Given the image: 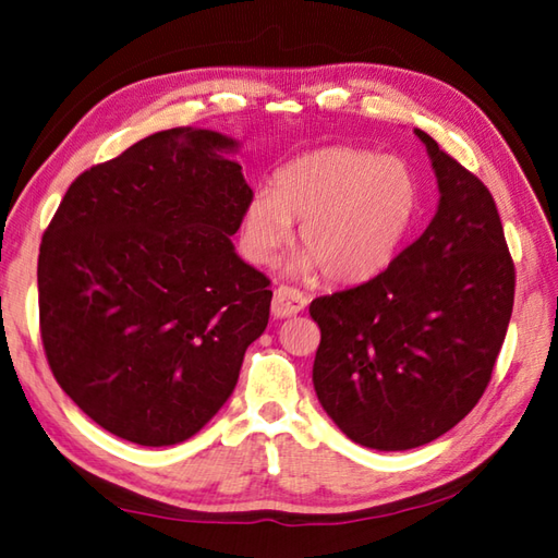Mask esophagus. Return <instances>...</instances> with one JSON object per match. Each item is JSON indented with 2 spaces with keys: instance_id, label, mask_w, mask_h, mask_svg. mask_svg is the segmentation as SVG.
Wrapping results in <instances>:
<instances>
[{
  "instance_id": "1",
  "label": "esophagus",
  "mask_w": 558,
  "mask_h": 558,
  "mask_svg": "<svg viewBox=\"0 0 558 558\" xmlns=\"http://www.w3.org/2000/svg\"><path fill=\"white\" fill-rule=\"evenodd\" d=\"M306 306V298L298 290V288H288V286H280L276 292H272V304H270V312L276 318H288L300 314Z\"/></svg>"
}]
</instances>
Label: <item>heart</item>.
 I'll return each instance as SVG.
<instances>
[{
    "label": "heart",
    "instance_id": "obj_1",
    "mask_svg": "<svg viewBox=\"0 0 558 558\" xmlns=\"http://www.w3.org/2000/svg\"><path fill=\"white\" fill-rule=\"evenodd\" d=\"M417 210V184L396 158L330 146L288 162L272 177V192H254L244 206L242 248L268 264L300 222L292 276L322 270L328 282H362L393 258Z\"/></svg>",
    "mask_w": 558,
    "mask_h": 558
}]
</instances>
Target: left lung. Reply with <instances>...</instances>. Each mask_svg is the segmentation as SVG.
Returning a JSON list of instances; mask_svg holds the SVG:
<instances>
[{
	"instance_id": "obj_1",
	"label": "left lung",
	"mask_w": 558,
	"mask_h": 558,
	"mask_svg": "<svg viewBox=\"0 0 558 558\" xmlns=\"http://www.w3.org/2000/svg\"><path fill=\"white\" fill-rule=\"evenodd\" d=\"M438 208L420 240L357 288L312 302L314 390L338 429L376 450L434 441L477 405L513 312L515 268L489 189L414 129Z\"/></svg>"
}]
</instances>
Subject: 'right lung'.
<instances>
[{
    "label": "right lung",
    "instance_id": "1",
    "mask_svg": "<svg viewBox=\"0 0 558 558\" xmlns=\"http://www.w3.org/2000/svg\"><path fill=\"white\" fill-rule=\"evenodd\" d=\"M240 144L150 134L78 174L43 234L40 336L64 393L138 446L192 438L268 326L270 280L230 236L252 198Z\"/></svg>",
    "mask_w": 558,
    "mask_h": 558
}]
</instances>
